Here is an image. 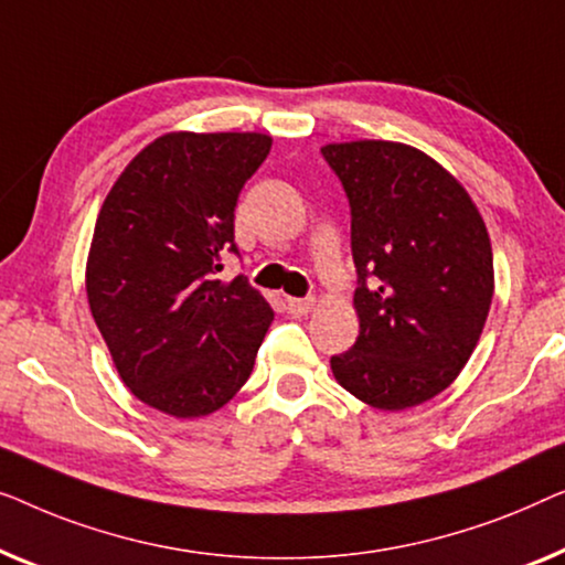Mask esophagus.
Listing matches in <instances>:
<instances>
[{
  "instance_id": "obj_1",
  "label": "esophagus",
  "mask_w": 565,
  "mask_h": 565,
  "mask_svg": "<svg viewBox=\"0 0 565 565\" xmlns=\"http://www.w3.org/2000/svg\"><path fill=\"white\" fill-rule=\"evenodd\" d=\"M286 309H289L291 315H297V317H301V315H309L315 309V299L312 297H307V299H294V297H289L286 299Z\"/></svg>"
}]
</instances>
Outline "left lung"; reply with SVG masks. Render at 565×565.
I'll use <instances>...</instances> for the list:
<instances>
[{
    "label": "left lung",
    "instance_id": "8db88e82",
    "mask_svg": "<svg viewBox=\"0 0 565 565\" xmlns=\"http://www.w3.org/2000/svg\"><path fill=\"white\" fill-rule=\"evenodd\" d=\"M324 161L351 202L361 332L332 355L338 384L399 412L448 388L479 343L494 258L479 210L423 150L392 140L330 142Z\"/></svg>",
    "mask_w": 565,
    "mask_h": 565
}]
</instances>
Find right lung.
I'll return each mask as SVG.
<instances>
[{"label":"right lung","mask_w":565,"mask_h":565,"mask_svg":"<svg viewBox=\"0 0 565 565\" xmlns=\"http://www.w3.org/2000/svg\"><path fill=\"white\" fill-rule=\"evenodd\" d=\"M271 150L264 132H166L102 204L86 297L125 386L179 419L217 412L248 381L274 309L245 276L222 281L235 204Z\"/></svg>","instance_id":"right-lung-1"}]
</instances>
